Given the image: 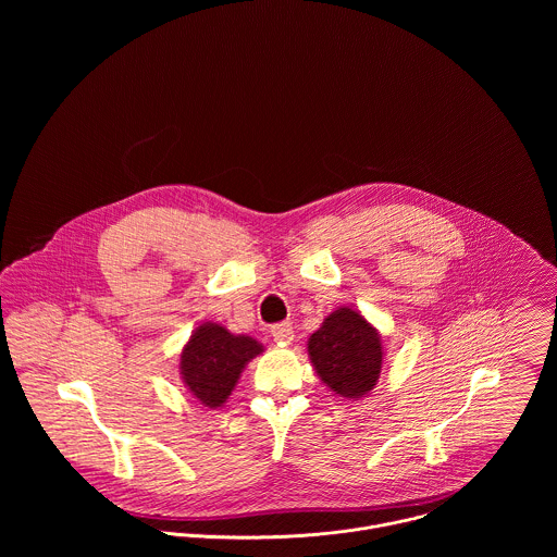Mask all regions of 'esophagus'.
<instances>
[{
	"label": "esophagus",
	"mask_w": 557,
	"mask_h": 557,
	"mask_svg": "<svg viewBox=\"0 0 557 557\" xmlns=\"http://www.w3.org/2000/svg\"><path fill=\"white\" fill-rule=\"evenodd\" d=\"M270 334H272V338H274L276 343H281V345H289V343L294 341V327H292L289 321H283V323L272 325V327H270Z\"/></svg>",
	"instance_id": "obj_1"
}]
</instances>
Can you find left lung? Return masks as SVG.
<instances>
[{"label":"left lung","mask_w":557,"mask_h":557,"mask_svg":"<svg viewBox=\"0 0 557 557\" xmlns=\"http://www.w3.org/2000/svg\"><path fill=\"white\" fill-rule=\"evenodd\" d=\"M319 380L336 397H367L382 373V334L358 309L338 307L307 343Z\"/></svg>","instance_id":"8db88e82"}]
</instances>
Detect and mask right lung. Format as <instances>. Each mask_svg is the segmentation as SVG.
<instances>
[{
  "instance_id": "add662e5",
  "label": "right lung",
  "mask_w": 557,
  "mask_h": 557,
  "mask_svg": "<svg viewBox=\"0 0 557 557\" xmlns=\"http://www.w3.org/2000/svg\"><path fill=\"white\" fill-rule=\"evenodd\" d=\"M259 354H263V345L257 338L203 321L182 347L180 377L193 398L208 409H216L227 403L244 367Z\"/></svg>"
}]
</instances>
